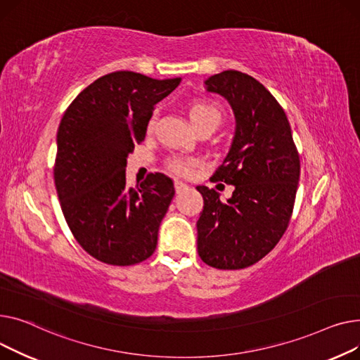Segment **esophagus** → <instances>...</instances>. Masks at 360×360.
Returning <instances> with one entry per match:
<instances>
[{
    "mask_svg": "<svg viewBox=\"0 0 360 360\" xmlns=\"http://www.w3.org/2000/svg\"><path fill=\"white\" fill-rule=\"evenodd\" d=\"M174 188H176V192H177V193H180V192H183V190H186V188H187V184H184L183 181L176 180V181H174Z\"/></svg>",
    "mask_w": 360,
    "mask_h": 360,
    "instance_id": "esophagus-1",
    "label": "esophagus"
}]
</instances>
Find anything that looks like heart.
<instances>
[{
	"mask_svg": "<svg viewBox=\"0 0 360 360\" xmlns=\"http://www.w3.org/2000/svg\"><path fill=\"white\" fill-rule=\"evenodd\" d=\"M188 116L192 120L196 131H200L203 128H214L217 129L221 124L222 115L215 104L209 103L206 100H198L190 104ZM157 123V116L153 115L151 119L148 120V132H153ZM200 164V161L195 157H183V155H174L167 160V168L172 173L180 176V177H190L193 174L195 168Z\"/></svg>",
	"mask_w": 360,
	"mask_h": 360,
	"instance_id": "obj_1",
	"label": "heart"
}]
</instances>
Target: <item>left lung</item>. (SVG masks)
<instances>
[{"label": "left lung", "mask_w": 360, "mask_h": 360, "mask_svg": "<svg viewBox=\"0 0 360 360\" xmlns=\"http://www.w3.org/2000/svg\"><path fill=\"white\" fill-rule=\"evenodd\" d=\"M224 96L237 120L236 138L210 181L234 186L222 202L215 188L198 186L203 210L198 252L219 270L252 266L276 247L288 229L301 162L288 117L270 91L248 74L228 70L206 79Z\"/></svg>", "instance_id": "1"}]
</instances>
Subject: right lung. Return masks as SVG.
<instances>
[{
    "label": "right lung",
    "mask_w": 360,
    "mask_h": 360,
    "mask_svg": "<svg viewBox=\"0 0 360 360\" xmlns=\"http://www.w3.org/2000/svg\"><path fill=\"white\" fill-rule=\"evenodd\" d=\"M180 78L116 71L96 79L68 105L58 129L53 179L77 243L101 263L132 266L153 256L174 198L172 179L148 174L126 184V158L145 139L155 104Z\"/></svg>",
    "instance_id": "add662e5"
}]
</instances>
